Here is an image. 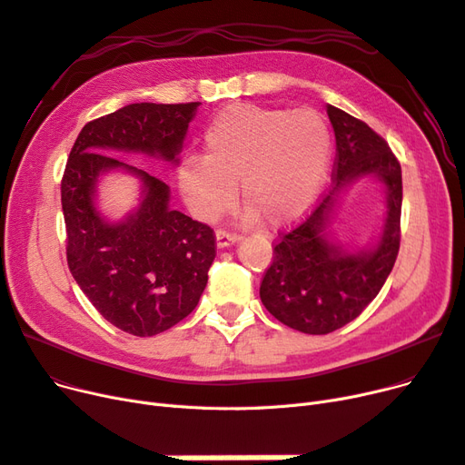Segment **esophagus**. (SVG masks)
<instances>
[{"label":"esophagus","instance_id":"obj_1","mask_svg":"<svg viewBox=\"0 0 465 465\" xmlns=\"http://www.w3.org/2000/svg\"><path fill=\"white\" fill-rule=\"evenodd\" d=\"M239 241V237L235 233H230L226 230H218L216 232V247L218 249H226V247H232L235 245Z\"/></svg>","mask_w":465,"mask_h":465}]
</instances>
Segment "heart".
Wrapping results in <instances>:
<instances>
[{
  "instance_id": "b5f03b06",
  "label": "heart",
  "mask_w": 465,
  "mask_h": 465,
  "mask_svg": "<svg viewBox=\"0 0 465 465\" xmlns=\"http://www.w3.org/2000/svg\"><path fill=\"white\" fill-rule=\"evenodd\" d=\"M207 155L186 157L178 188L192 214L214 222L241 188L245 224H292L319 197L332 159L327 121L313 110L252 104L220 112L205 131Z\"/></svg>"
}]
</instances>
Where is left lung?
Wrapping results in <instances>:
<instances>
[{
  "mask_svg": "<svg viewBox=\"0 0 465 465\" xmlns=\"http://www.w3.org/2000/svg\"><path fill=\"white\" fill-rule=\"evenodd\" d=\"M336 136L332 188L273 249L260 285L266 310L294 331L329 334L348 325L376 298L393 270L401 241L402 178L386 140L367 124L327 106ZM359 177H376L387 193V218L371 248L348 252L330 239L339 195Z\"/></svg>",
  "mask_w": 465,
  "mask_h": 465,
  "instance_id": "8db88e82",
  "label": "left lung"
}]
</instances>
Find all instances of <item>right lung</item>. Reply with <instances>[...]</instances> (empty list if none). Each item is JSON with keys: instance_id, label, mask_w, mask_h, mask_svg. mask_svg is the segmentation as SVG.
<instances>
[{"instance_id": "right-lung-1", "label": "right lung", "mask_w": 465, "mask_h": 465, "mask_svg": "<svg viewBox=\"0 0 465 465\" xmlns=\"http://www.w3.org/2000/svg\"><path fill=\"white\" fill-rule=\"evenodd\" d=\"M199 103H140L82 129L63 176L68 268L96 312L134 336H153L188 317L216 256L207 224L171 209V188L106 152H134L178 165ZM125 170L139 178V205L110 223L95 207L99 178Z\"/></svg>"}]
</instances>
